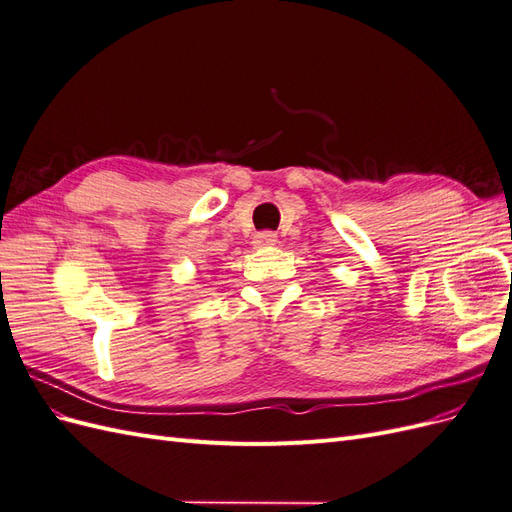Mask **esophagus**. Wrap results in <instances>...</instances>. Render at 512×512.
<instances>
[{
    "instance_id": "34e87169",
    "label": "esophagus",
    "mask_w": 512,
    "mask_h": 512,
    "mask_svg": "<svg viewBox=\"0 0 512 512\" xmlns=\"http://www.w3.org/2000/svg\"><path fill=\"white\" fill-rule=\"evenodd\" d=\"M277 243V237L273 235V232H258V235L254 237V247H258V250H267V247H273Z\"/></svg>"
}]
</instances>
